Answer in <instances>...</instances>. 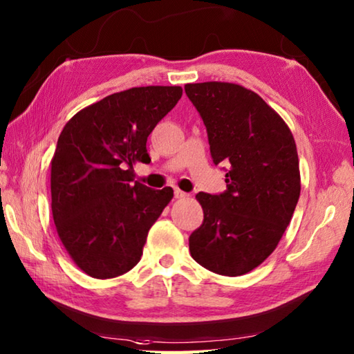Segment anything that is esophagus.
<instances>
[{"instance_id":"1","label":"esophagus","mask_w":354,"mask_h":354,"mask_svg":"<svg viewBox=\"0 0 354 354\" xmlns=\"http://www.w3.org/2000/svg\"><path fill=\"white\" fill-rule=\"evenodd\" d=\"M175 198L176 199H185V198H189V195L185 194V192H183V190L175 189Z\"/></svg>"}]
</instances>
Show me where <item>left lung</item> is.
Segmentation results:
<instances>
[{
    "instance_id": "1",
    "label": "left lung",
    "mask_w": 354,
    "mask_h": 354,
    "mask_svg": "<svg viewBox=\"0 0 354 354\" xmlns=\"http://www.w3.org/2000/svg\"><path fill=\"white\" fill-rule=\"evenodd\" d=\"M185 94L207 128L215 164H229L227 190L199 192L204 221L190 254L212 272L236 277L271 255L300 196L297 147L280 114L236 83H187Z\"/></svg>"
}]
</instances>
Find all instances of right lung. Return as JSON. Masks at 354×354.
<instances>
[{"instance_id":"add662e5","label":"right lung","mask_w":354,"mask_h":354,"mask_svg":"<svg viewBox=\"0 0 354 354\" xmlns=\"http://www.w3.org/2000/svg\"><path fill=\"white\" fill-rule=\"evenodd\" d=\"M183 95L181 86H139L106 95L71 118L50 160V209L71 259L94 279L138 265L173 189L133 181L149 164L147 138Z\"/></svg>"}]
</instances>
